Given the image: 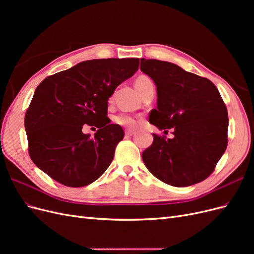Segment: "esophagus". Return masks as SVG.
Here are the masks:
<instances>
[{
  "instance_id": "obj_1",
  "label": "esophagus",
  "mask_w": 254,
  "mask_h": 254,
  "mask_svg": "<svg viewBox=\"0 0 254 254\" xmlns=\"http://www.w3.org/2000/svg\"><path fill=\"white\" fill-rule=\"evenodd\" d=\"M135 133V131L134 130H131V129H128V130H126L125 131V134L127 135V136H131V135H133Z\"/></svg>"
}]
</instances>
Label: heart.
<instances>
[{"label":"heart","instance_id":"1","mask_svg":"<svg viewBox=\"0 0 254 254\" xmlns=\"http://www.w3.org/2000/svg\"><path fill=\"white\" fill-rule=\"evenodd\" d=\"M134 87L137 90V92L141 93V92L143 90H145L146 88L153 87V82L148 77V76L141 75V76H139V77H136V79L134 80ZM114 122L117 123V124L122 125L124 127H132L135 125V120L126 113L119 114L118 117L114 118Z\"/></svg>","mask_w":254,"mask_h":254}]
</instances>
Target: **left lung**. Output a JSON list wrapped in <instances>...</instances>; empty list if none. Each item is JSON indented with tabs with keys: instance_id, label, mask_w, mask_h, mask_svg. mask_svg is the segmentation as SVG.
<instances>
[{
	"instance_id": "left-lung-1",
	"label": "left lung",
	"mask_w": 254,
	"mask_h": 254,
	"mask_svg": "<svg viewBox=\"0 0 254 254\" xmlns=\"http://www.w3.org/2000/svg\"><path fill=\"white\" fill-rule=\"evenodd\" d=\"M141 71L157 87V109L149 123L167 134L152 133L143 153L148 171L173 187L201 182L215 170L228 145V111L215 84L177 64L141 58Z\"/></svg>"
}]
</instances>
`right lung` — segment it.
Instances as JSON below:
<instances>
[{
  "mask_svg": "<svg viewBox=\"0 0 254 254\" xmlns=\"http://www.w3.org/2000/svg\"><path fill=\"white\" fill-rule=\"evenodd\" d=\"M139 58L82 61L45 78L25 114L28 152L33 162L65 187L94 182L111 164L124 130L110 124L108 99L139 68ZM98 127L93 138L82 133Z\"/></svg>",
  "mask_w": 254,
  "mask_h": 254,
  "instance_id": "add662e5",
  "label": "right lung"
}]
</instances>
